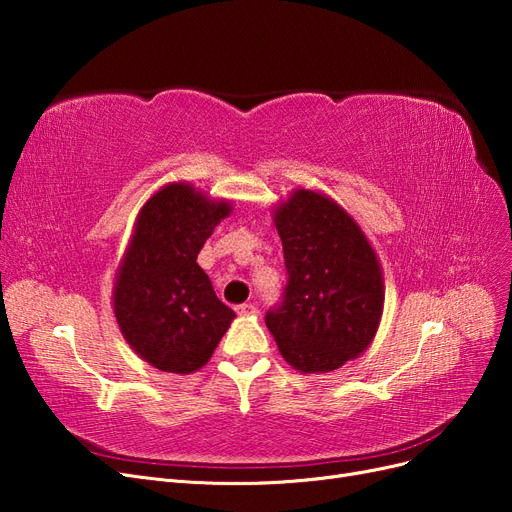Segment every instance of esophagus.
<instances>
[{
	"mask_svg": "<svg viewBox=\"0 0 512 512\" xmlns=\"http://www.w3.org/2000/svg\"><path fill=\"white\" fill-rule=\"evenodd\" d=\"M237 314H239V316H256L258 309H256L252 303H243V305L237 307Z\"/></svg>",
	"mask_w": 512,
	"mask_h": 512,
	"instance_id": "esophagus-1",
	"label": "esophagus"
}]
</instances>
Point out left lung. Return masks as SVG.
Here are the masks:
<instances>
[{"mask_svg": "<svg viewBox=\"0 0 512 512\" xmlns=\"http://www.w3.org/2000/svg\"><path fill=\"white\" fill-rule=\"evenodd\" d=\"M273 222L288 284L267 329L288 365L327 374L374 342L384 307L380 260L352 215L322 192L292 190Z\"/></svg>", "mask_w": 512, "mask_h": 512, "instance_id": "1", "label": "left lung"}]
</instances>
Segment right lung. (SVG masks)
I'll list each match as a JSON object with an SVG mask.
<instances>
[{"mask_svg": "<svg viewBox=\"0 0 512 512\" xmlns=\"http://www.w3.org/2000/svg\"><path fill=\"white\" fill-rule=\"evenodd\" d=\"M230 213V200L173 181L136 215L115 273L113 312L130 348L160 371L192 374L207 365L235 320L196 262Z\"/></svg>", "mask_w": 512, "mask_h": 512, "instance_id": "add662e5", "label": "right lung"}]
</instances>
